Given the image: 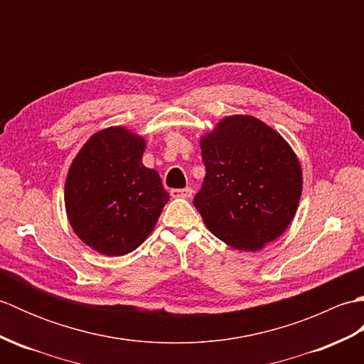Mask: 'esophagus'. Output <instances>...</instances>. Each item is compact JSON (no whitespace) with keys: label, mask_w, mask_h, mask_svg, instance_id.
I'll return each mask as SVG.
<instances>
[{"label":"esophagus","mask_w":364,"mask_h":364,"mask_svg":"<svg viewBox=\"0 0 364 364\" xmlns=\"http://www.w3.org/2000/svg\"><path fill=\"white\" fill-rule=\"evenodd\" d=\"M170 196L173 198H189L192 197V189L184 188V189H172L170 191Z\"/></svg>","instance_id":"obj_1"}]
</instances>
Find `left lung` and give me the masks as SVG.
<instances>
[{
	"label": "left lung",
	"mask_w": 364,
	"mask_h": 364,
	"mask_svg": "<svg viewBox=\"0 0 364 364\" xmlns=\"http://www.w3.org/2000/svg\"><path fill=\"white\" fill-rule=\"evenodd\" d=\"M206 175L194 206L208 230L237 250H259L288 228L301 196L289 144L252 115H231L200 141Z\"/></svg>",
	"instance_id": "1"
}]
</instances>
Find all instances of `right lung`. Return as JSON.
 I'll use <instances>...</instances> for the list:
<instances>
[{"label": "right lung", "instance_id": "1", "mask_svg": "<svg viewBox=\"0 0 364 364\" xmlns=\"http://www.w3.org/2000/svg\"><path fill=\"white\" fill-rule=\"evenodd\" d=\"M144 137L122 127L98 131L73 159L65 210L84 244L107 257L136 250L168 202L159 173L142 164Z\"/></svg>", "mask_w": 364, "mask_h": 364}]
</instances>
